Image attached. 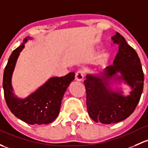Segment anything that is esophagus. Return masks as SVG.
Instances as JSON below:
<instances>
[{"instance_id": "34e87169", "label": "esophagus", "mask_w": 148, "mask_h": 148, "mask_svg": "<svg viewBox=\"0 0 148 148\" xmlns=\"http://www.w3.org/2000/svg\"><path fill=\"white\" fill-rule=\"evenodd\" d=\"M84 71L83 70H79L76 73L75 79L77 81H82L84 79Z\"/></svg>"}]
</instances>
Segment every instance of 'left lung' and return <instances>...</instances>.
<instances>
[{"mask_svg":"<svg viewBox=\"0 0 148 148\" xmlns=\"http://www.w3.org/2000/svg\"><path fill=\"white\" fill-rule=\"evenodd\" d=\"M112 40L119 45L113 64L99 75L88 74L84 82L88 115L95 122L103 124L116 123L129 117L140 99L144 84L142 65L136 50L119 32ZM112 79L124 80L132 88L130 95L124 97L122 92L113 91L110 87Z\"/></svg>","mask_w":148,"mask_h":148,"instance_id":"8db88e82","label":"left lung"}]
</instances>
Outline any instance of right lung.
I'll return each mask as SVG.
<instances>
[{"instance_id": "add662e5", "label": "right lung", "mask_w": 148, "mask_h": 148, "mask_svg": "<svg viewBox=\"0 0 148 148\" xmlns=\"http://www.w3.org/2000/svg\"><path fill=\"white\" fill-rule=\"evenodd\" d=\"M29 39L30 37H25L23 44L9 57L3 79L4 97L12 113L24 122L31 125L50 123L58 116L64 94L75 78V74L70 72L64 77H52L25 99H19L15 96L11 84L12 72L20 52Z\"/></svg>"}]
</instances>
